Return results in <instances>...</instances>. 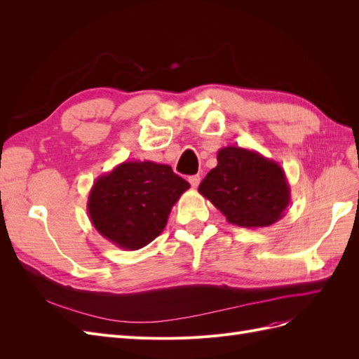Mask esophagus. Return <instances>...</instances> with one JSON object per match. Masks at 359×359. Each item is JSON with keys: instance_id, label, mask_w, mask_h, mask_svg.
Here are the masks:
<instances>
[{"instance_id": "esophagus-1", "label": "esophagus", "mask_w": 359, "mask_h": 359, "mask_svg": "<svg viewBox=\"0 0 359 359\" xmlns=\"http://www.w3.org/2000/svg\"><path fill=\"white\" fill-rule=\"evenodd\" d=\"M201 180H202V178H201L199 175H193V177L189 178V182L191 184L193 189H196V187L199 186V184H201Z\"/></svg>"}]
</instances>
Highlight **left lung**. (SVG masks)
<instances>
[{
  "label": "left lung",
  "instance_id": "obj_1",
  "mask_svg": "<svg viewBox=\"0 0 359 359\" xmlns=\"http://www.w3.org/2000/svg\"><path fill=\"white\" fill-rule=\"evenodd\" d=\"M199 193L227 222L250 229L274 224L290 203L283 168L241 147H224L217 153V166L201 182Z\"/></svg>",
  "mask_w": 359,
  "mask_h": 359
}]
</instances>
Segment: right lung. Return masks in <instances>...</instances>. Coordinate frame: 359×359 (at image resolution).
I'll use <instances>...</instances> for the list:
<instances>
[{
    "instance_id": "obj_1",
    "label": "right lung",
    "mask_w": 359,
    "mask_h": 359,
    "mask_svg": "<svg viewBox=\"0 0 359 359\" xmlns=\"http://www.w3.org/2000/svg\"><path fill=\"white\" fill-rule=\"evenodd\" d=\"M189 187L168 165L124 161L95 180L86 210L106 240L137 250L163 232L172 206Z\"/></svg>"
}]
</instances>
